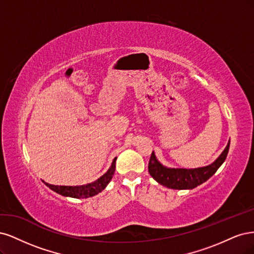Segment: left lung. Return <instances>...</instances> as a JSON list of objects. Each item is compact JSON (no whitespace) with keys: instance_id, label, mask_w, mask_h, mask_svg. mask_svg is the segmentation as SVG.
<instances>
[{"instance_id":"obj_1","label":"left lung","mask_w":254,"mask_h":254,"mask_svg":"<svg viewBox=\"0 0 254 254\" xmlns=\"http://www.w3.org/2000/svg\"><path fill=\"white\" fill-rule=\"evenodd\" d=\"M229 146H230V141L228 142V145L226 146L224 152L220 154V156L212 165L198 169L166 168L160 165L156 157H155L154 153H152L148 166L149 173L157 183L170 188V189H193V188H196L204 182H207L212 175L215 174L217 169L222 166V163L227 157Z\"/></svg>"}]
</instances>
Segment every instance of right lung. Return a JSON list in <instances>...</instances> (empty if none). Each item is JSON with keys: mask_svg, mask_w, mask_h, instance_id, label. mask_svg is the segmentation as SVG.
<instances>
[{"mask_svg": "<svg viewBox=\"0 0 254 254\" xmlns=\"http://www.w3.org/2000/svg\"><path fill=\"white\" fill-rule=\"evenodd\" d=\"M115 158L112 163L111 168L106 173L101 176L99 179H97L96 182L88 184L85 186H79V187H69V186H54L45 183V185L52 189L53 191L59 193L63 196H69V197L73 198H86V197H92V196L100 193L104 188L108 186V184L111 182V179L114 175V172H115Z\"/></svg>", "mask_w": 254, "mask_h": 254, "instance_id": "right-lung-1", "label": "right lung"}]
</instances>
